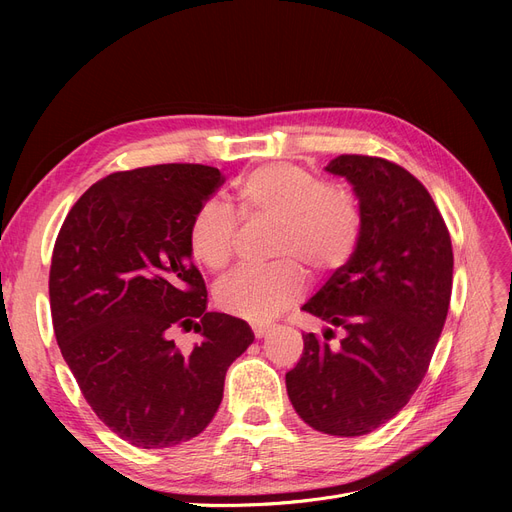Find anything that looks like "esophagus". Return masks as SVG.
<instances>
[{
	"label": "esophagus",
	"instance_id": "34e87169",
	"mask_svg": "<svg viewBox=\"0 0 512 512\" xmlns=\"http://www.w3.org/2000/svg\"><path fill=\"white\" fill-rule=\"evenodd\" d=\"M272 326H265V324H253V334H255V338H265V336H270L272 334Z\"/></svg>",
	"mask_w": 512,
	"mask_h": 512
}]
</instances>
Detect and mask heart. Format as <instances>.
<instances>
[{
	"label": "heart",
	"instance_id": "heart-1",
	"mask_svg": "<svg viewBox=\"0 0 512 512\" xmlns=\"http://www.w3.org/2000/svg\"><path fill=\"white\" fill-rule=\"evenodd\" d=\"M242 222H276L267 267H242L215 288V303L230 315L267 321L297 301L305 290V270L328 276L353 259L363 211L357 195L340 182L278 161L255 168L236 188V211L209 199L188 224V249L209 272L230 265Z\"/></svg>",
	"mask_w": 512,
	"mask_h": 512
}]
</instances>
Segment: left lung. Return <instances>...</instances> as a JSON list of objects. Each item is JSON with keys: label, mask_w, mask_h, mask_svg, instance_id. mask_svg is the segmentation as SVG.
<instances>
[{"label": "left lung", "mask_w": 512, "mask_h": 512, "mask_svg": "<svg viewBox=\"0 0 512 512\" xmlns=\"http://www.w3.org/2000/svg\"><path fill=\"white\" fill-rule=\"evenodd\" d=\"M326 170L353 184L363 232L303 311L346 334L338 348L334 330L303 334L286 390L307 425L353 438L390 421L425 378L450 305L452 242L427 188L394 161L338 155Z\"/></svg>", "instance_id": "8db88e82"}]
</instances>
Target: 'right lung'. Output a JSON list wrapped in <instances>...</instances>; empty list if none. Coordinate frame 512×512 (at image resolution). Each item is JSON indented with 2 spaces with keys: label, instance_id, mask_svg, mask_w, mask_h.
Segmentation results:
<instances>
[{
  "label": "right lung",
  "instance_id": "obj_1",
  "mask_svg": "<svg viewBox=\"0 0 512 512\" xmlns=\"http://www.w3.org/2000/svg\"><path fill=\"white\" fill-rule=\"evenodd\" d=\"M218 168L161 164L95 182L53 245L49 305L64 361L95 415L132 446L170 448L199 436L247 351V321L207 311L188 224L224 184ZM193 325L184 354L169 340Z\"/></svg>",
  "mask_w": 512,
  "mask_h": 512
}]
</instances>
